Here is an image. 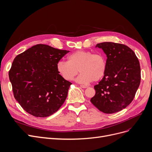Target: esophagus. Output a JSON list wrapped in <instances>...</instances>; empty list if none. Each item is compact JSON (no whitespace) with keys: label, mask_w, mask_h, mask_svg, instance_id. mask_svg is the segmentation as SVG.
<instances>
[{"label":"esophagus","mask_w":152,"mask_h":152,"mask_svg":"<svg viewBox=\"0 0 152 152\" xmlns=\"http://www.w3.org/2000/svg\"><path fill=\"white\" fill-rule=\"evenodd\" d=\"M80 86H81L82 88H87V87H88L87 86H86V85H80Z\"/></svg>","instance_id":"obj_1"}]
</instances>
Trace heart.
Returning a JSON list of instances; mask_svg holds the SVG:
<instances>
[{"mask_svg":"<svg viewBox=\"0 0 152 152\" xmlns=\"http://www.w3.org/2000/svg\"><path fill=\"white\" fill-rule=\"evenodd\" d=\"M59 74L67 81H71L79 72L80 74L76 81L79 83L88 84L92 81L98 82L105 74L106 61L101 54H93L89 50H77L67 57V61H60L57 64Z\"/></svg>","mask_w":152,"mask_h":152,"instance_id":"1","label":"heart"}]
</instances>
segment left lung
<instances>
[{
	"mask_svg": "<svg viewBox=\"0 0 152 152\" xmlns=\"http://www.w3.org/2000/svg\"><path fill=\"white\" fill-rule=\"evenodd\" d=\"M106 54L105 74L94 86L96 93L90 102L106 114L121 111L131 103L140 83L138 58L128 46L112 42L98 43Z\"/></svg>",
	"mask_w": 152,
	"mask_h": 152,
	"instance_id": "8db88e82",
	"label": "left lung"
}]
</instances>
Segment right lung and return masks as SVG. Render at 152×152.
<instances>
[{
  "mask_svg": "<svg viewBox=\"0 0 152 152\" xmlns=\"http://www.w3.org/2000/svg\"><path fill=\"white\" fill-rule=\"evenodd\" d=\"M69 52L39 44L14 59L9 79L14 97L26 112L45 118L63 104L72 83L59 74L56 66Z\"/></svg>",
  "mask_w": 152,
  "mask_h": 152,
  "instance_id": "right-lung-1",
  "label": "right lung"
}]
</instances>
